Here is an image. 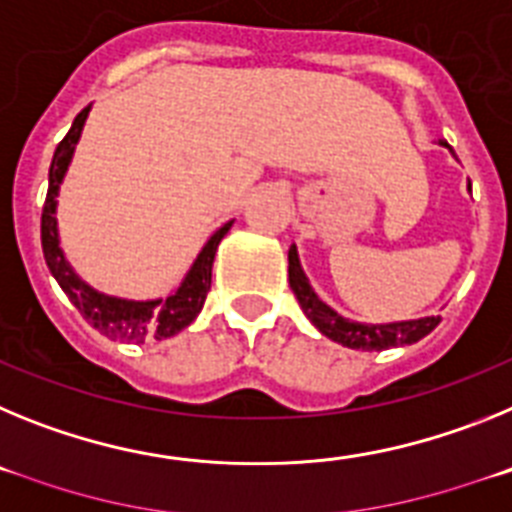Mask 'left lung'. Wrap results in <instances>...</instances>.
Listing matches in <instances>:
<instances>
[{
  "mask_svg": "<svg viewBox=\"0 0 512 512\" xmlns=\"http://www.w3.org/2000/svg\"><path fill=\"white\" fill-rule=\"evenodd\" d=\"M443 148H454L446 140H438ZM289 287L295 292L297 302H300L302 312H305L310 323L328 336L330 341L341 343L348 348H361V351H384L392 346H405V343H418L441 323L438 315L418 320H402V323H384V325H369L356 323V320L341 318L333 307L325 305L315 292H312L310 282H307L305 271H302L300 259H297V248H289Z\"/></svg>",
  "mask_w": 512,
  "mask_h": 512,
  "instance_id": "obj_1",
  "label": "left lung"
}]
</instances>
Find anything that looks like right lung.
I'll return each instance as SVG.
<instances>
[{
	"label": "right lung",
	"mask_w": 512,
	"mask_h": 512,
	"mask_svg": "<svg viewBox=\"0 0 512 512\" xmlns=\"http://www.w3.org/2000/svg\"><path fill=\"white\" fill-rule=\"evenodd\" d=\"M92 104L76 115L74 125L66 133V138L58 143L56 153H53L51 171H48V194H45L43 217H40V241H43V256L45 264L61 284L76 310L81 312V318L87 320L94 330H99L102 336L110 341H125V343H143L146 338H171L179 330L187 328L197 315H200L202 305L207 300L212 284V261H215V251L225 233L230 230L233 220L225 223L223 228L215 230L200 256L194 259L192 269L184 277L182 287L176 289L174 295L166 300H148V302H135V300H120V297L102 295L97 289L89 287L87 282H81L69 266V261L63 259V251L58 246V225H56V197L58 187H61L66 169L71 164L74 148L81 138V128L87 122Z\"/></svg>",
	"instance_id": "add662e5"
}]
</instances>
